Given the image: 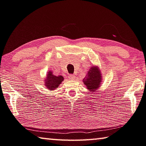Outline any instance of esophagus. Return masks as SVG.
Returning <instances> with one entry per match:
<instances>
[{
    "instance_id": "34e87169",
    "label": "esophagus",
    "mask_w": 146,
    "mask_h": 146,
    "mask_svg": "<svg viewBox=\"0 0 146 146\" xmlns=\"http://www.w3.org/2000/svg\"><path fill=\"white\" fill-rule=\"evenodd\" d=\"M68 78H70V80H74V79L75 78V76L74 75H69Z\"/></svg>"
}]
</instances>
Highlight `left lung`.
<instances>
[{"instance_id":"left-lung-1","label":"left lung","mask_w":146,"mask_h":146,"mask_svg":"<svg viewBox=\"0 0 146 146\" xmlns=\"http://www.w3.org/2000/svg\"><path fill=\"white\" fill-rule=\"evenodd\" d=\"M102 72L98 66H93L89 69L88 73L83 79V82L90 92H96L102 82Z\"/></svg>"}]
</instances>
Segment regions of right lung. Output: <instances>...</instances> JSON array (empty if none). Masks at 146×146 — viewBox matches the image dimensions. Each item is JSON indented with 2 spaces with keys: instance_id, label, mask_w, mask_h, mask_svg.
<instances>
[{
  "instance_id": "add662e5",
  "label": "right lung",
  "mask_w": 146,
  "mask_h": 146,
  "mask_svg": "<svg viewBox=\"0 0 146 146\" xmlns=\"http://www.w3.org/2000/svg\"><path fill=\"white\" fill-rule=\"evenodd\" d=\"M63 80H64V77L62 76H55L53 74L52 71L50 70L46 74V76L44 80V85L46 86L47 89L50 91H54L59 86L60 84H61Z\"/></svg>"
}]
</instances>
